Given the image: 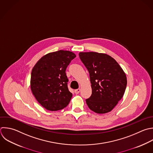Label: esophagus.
<instances>
[{
	"instance_id": "obj_1",
	"label": "esophagus",
	"mask_w": 153,
	"mask_h": 153,
	"mask_svg": "<svg viewBox=\"0 0 153 153\" xmlns=\"http://www.w3.org/2000/svg\"><path fill=\"white\" fill-rule=\"evenodd\" d=\"M80 91H81V89H80V88L76 89V90H75V94H78V93L80 92Z\"/></svg>"
}]
</instances>
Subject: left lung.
<instances>
[{
  "mask_svg": "<svg viewBox=\"0 0 153 153\" xmlns=\"http://www.w3.org/2000/svg\"><path fill=\"white\" fill-rule=\"evenodd\" d=\"M87 69L92 93L85 100L88 108L97 114L110 112L123 97L127 78L119 64L111 56L96 52L79 53Z\"/></svg>",
  "mask_w": 153,
  "mask_h": 153,
  "instance_id": "left-lung-1",
  "label": "left lung"
}]
</instances>
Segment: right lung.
Instances as JSON below:
<instances>
[{
  "label": "right lung",
  "instance_id": "1",
  "mask_svg": "<svg viewBox=\"0 0 153 153\" xmlns=\"http://www.w3.org/2000/svg\"><path fill=\"white\" fill-rule=\"evenodd\" d=\"M75 57L72 52L59 50L45 55L33 67L31 90L37 101L46 109L58 111L69 104L72 94L68 87L66 69Z\"/></svg>",
  "mask_w": 153,
  "mask_h": 153
}]
</instances>
